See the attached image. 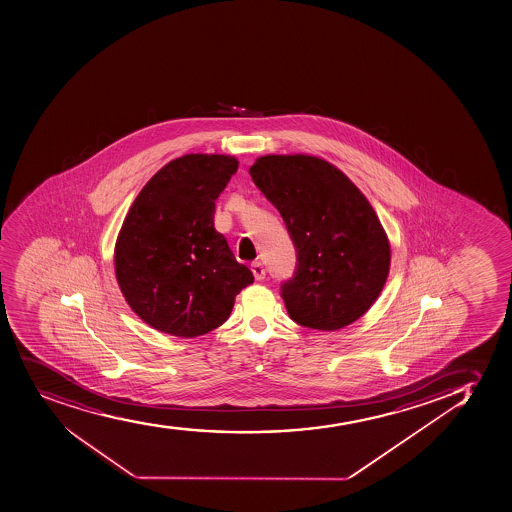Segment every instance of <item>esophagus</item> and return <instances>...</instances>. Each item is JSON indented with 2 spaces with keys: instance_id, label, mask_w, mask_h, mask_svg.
I'll return each mask as SVG.
<instances>
[{
  "instance_id": "34e87169",
  "label": "esophagus",
  "mask_w": 512,
  "mask_h": 512,
  "mask_svg": "<svg viewBox=\"0 0 512 512\" xmlns=\"http://www.w3.org/2000/svg\"><path fill=\"white\" fill-rule=\"evenodd\" d=\"M252 272H253V277H255V279H257V281H264L265 267H264V264H262V262H253Z\"/></svg>"
}]
</instances>
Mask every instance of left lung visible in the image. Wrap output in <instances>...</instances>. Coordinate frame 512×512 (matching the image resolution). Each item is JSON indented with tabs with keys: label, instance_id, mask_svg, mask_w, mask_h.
<instances>
[{
	"label": "left lung",
	"instance_id": "left-lung-1",
	"mask_svg": "<svg viewBox=\"0 0 512 512\" xmlns=\"http://www.w3.org/2000/svg\"><path fill=\"white\" fill-rule=\"evenodd\" d=\"M250 176L296 247V272L281 287L292 321L319 331L352 325L375 303L391 267L374 208L340 169L313 155H264Z\"/></svg>",
	"mask_w": 512,
	"mask_h": 512
}]
</instances>
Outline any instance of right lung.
Returning a JSON list of instances; mask_svg holds the SVG:
<instances>
[{"label": "right lung", "mask_w": 512, "mask_h": 512, "mask_svg": "<svg viewBox=\"0 0 512 512\" xmlns=\"http://www.w3.org/2000/svg\"><path fill=\"white\" fill-rule=\"evenodd\" d=\"M237 169L231 155H182L133 201L116 240V281L155 330L181 338L209 333L252 284L213 221L215 201Z\"/></svg>", "instance_id": "right-lung-1"}]
</instances>
